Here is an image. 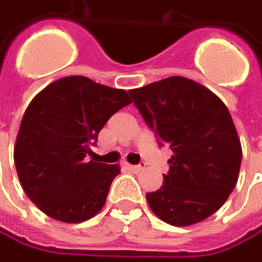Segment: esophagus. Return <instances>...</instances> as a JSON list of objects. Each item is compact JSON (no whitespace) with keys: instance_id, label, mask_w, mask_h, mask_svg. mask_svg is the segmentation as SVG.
Masks as SVG:
<instances>
[{"instance_id":"1","label":"esophagus","mask_w":262,"mask_h":262,"mask_svg":"<svg viewBox=\"0 0 262 262\" xmlns=\"http://www.w3.org/2000/svg\"><path fill=\"white\" fill-rule=\"evenodd\" d=\"M127 167H129V168H130L132 171H135V173H138V171H141V170H142L143 167H145V164H136V165H127Z\"/></svg>"}]
</instances>
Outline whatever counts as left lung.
<instances>
[{
    "label": "left lung",
    "instance_id": "obj_1",
    "mask_svg": "<svg viewBox=\"0 0 262 262\" xmlns=\"http://www.w3.org/2000/svg\"><path fill=\"white\" fill-rule=\"evenodd\" d=\"M129 94L158 145L173 151L163 186L146 193L154 214L173 226L208 219L232 193L242 163L227 107L210 89L182 76Z\"/></svg>",
    "mask_w": 262,
    "mask_h": 262
}]
</instances>
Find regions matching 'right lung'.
I'll return each mask as SVG.
<instances>
[{"label":"right lung","mask_w":262,"mask_h":262,"mask_svg":"<svg viewBox=\"0 0 262 262\" xmlns=\"http://www.w3.org/2000/svg\"><path fill=\"white\" fill-rule=\"evenodd\" d=\"M129 94L85 76L58 79L32 99L14 148L18 180L29 199L54 220L80 223L104 207L119 165L89 161L98 133Z\"/></svg>","instance_id":"right-lung-1"}]
</instances>
